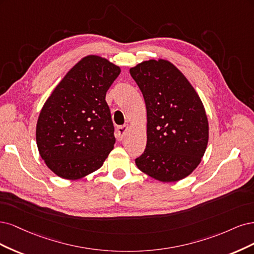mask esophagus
I'll return each instance as SVG.
<instances>
[{"mask_svg": "<svg viewBox=\"0 0 254 254\" xmlns=\"http://www.w3.org/2000/svg\"><path fill=\"white\" fill-rule=\"evenodd\" d=\"M129 129V127L128 126H122V127H117V130H116V137L119 141L124 140V138L126 137V135L127 134Z\"/></svg>", "mask_w": 254, "mask_h": 254, "instance_id": "obj_1", "label": "esophagus"}]
</instances>
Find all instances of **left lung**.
<instances>
[{
    "label": "left lung",
    "mask_w": 254,
    "mask_h": 254,
    "mask_svg": "<svg viewBox=\"0 0 254 254\" xmlns=\"http://www.w3.org/2000/svg\"><path fill=\"white\" fill-rule=\"evenodd\" d=\"M146 108V146L137 168L161 183H174L197 168L209 140L206 110L184 73L165 59L129 68Z\"/></svg>",
    "instance_id": "1"
}]
</instances>
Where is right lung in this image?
I'll return each instance as SVG.
<instances>
[{
	"mask_svg": "<svg viewBox=\"0 0 254 254\" xmlns=\"http://www.w3.org/2000/svg\"><path fill=\"white\" fill-rule=\"evenodd\" d=\"M117 65L89 55L67 71L47 98L37 121L40 156L54 173L76 181L102 167L115 144L106 92Z\"/></svg>",
	"mask_w": 254,
	"mask_h": 254,
	"instance_id": "1",
	"label": "right lung"
}]
</instances>
